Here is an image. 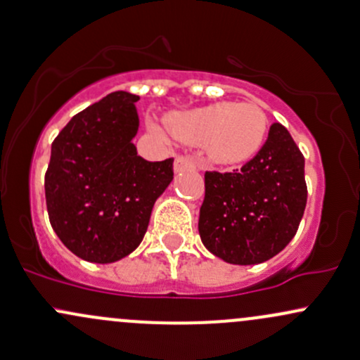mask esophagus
Segmentation results:
<instances>
[{
	"label": "esophagus",
	"instance_id": "1",
	"mask_svg": "<svg viewBox=\"0 0 360 360\" xmlns=\"http://www.w3.org/2000/svg\"><path fill=\"white\" fill-rule=\"evenodd\" d=\"M195 161L188 160V158L185 156H179L175 160V163H173V169H175V173L179 172H184V169H195Z\"/></svg>",
	"mask_w": 360,
	"mask_h": 360
}]
</instances>
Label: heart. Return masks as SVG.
<instances>
[{"mask_svg":"<svg viewBox=\"0 0 360 360\" xmlns=\"http://www.w3.org/2000/svg\"><path fill=\"white\" fill-rule=\"evenodd\" d=\"M168 127L180 141L202 144L212 163L237 166L252 160L264 146L268 115L256 103L218 101L173 111L168 117ZM149 130L158 137L168 135V130L156 120H150Z\"/></svg>","mask_w":360,"mask_h":360,"instance_id":"b5f03b06","label":"heart"}]
</instances>
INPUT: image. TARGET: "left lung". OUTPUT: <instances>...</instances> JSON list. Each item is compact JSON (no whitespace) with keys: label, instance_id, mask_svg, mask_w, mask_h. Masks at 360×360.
Wrapping results in <instances>:
<instances>
[{"label":"left lung","instance_id":"obj_1","mask_svg":"<svg viewBox=\"0 0 360 360\" xmlns=\"http://www.w3.org/2000/svg\"><path fill=\"white\" fill-rule=\"evenodd\" d=\"M199 212L204 247L230 264H259L295 237L307 202L304 156L281 123L261 150L231 173L206 172Z\"/></svg>","mask_w":360,"mask_h":360}]
</instances>
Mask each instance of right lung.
Segmentation results:
<instances>
[{"label":"right lung","instance_id":"1","mask_svg":"<svg viewBox=\"0 0 360 360\" xmlns=\"http://www.w3.org/2000/svg\"><path fill=\"white\" fill-rule=\"evenodd\" d=\"M137 101L130 92H111L75 115L51 146L44 179L49 221L84 261L108 264L134 252L173 180L172 158L137 154Z\"/></svg>","mask_w":360,"mask_h":360}]
</instances>
